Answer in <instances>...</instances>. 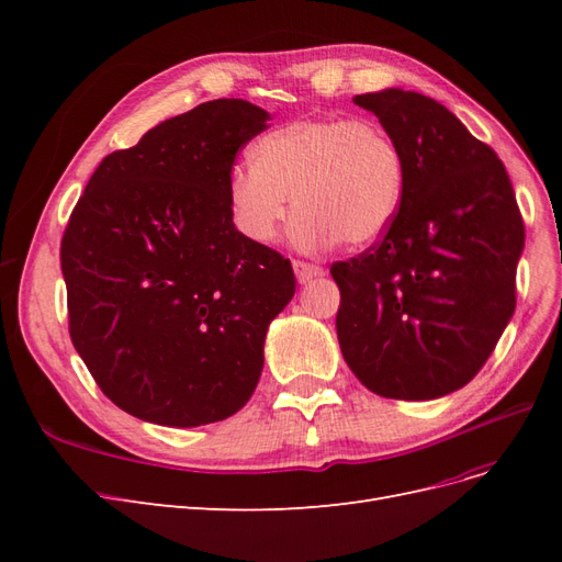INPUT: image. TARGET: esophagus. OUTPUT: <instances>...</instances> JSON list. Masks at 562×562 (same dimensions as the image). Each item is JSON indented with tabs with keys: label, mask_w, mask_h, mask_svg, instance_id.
<instances>
[{
	"label": "esophagus",
	"mask_w": 562,
	"mask_h": 562,
	"mask_svg": "<svg viewBox=\"0 0 562 562\" xmlns=\"http://www.w3.org/2000/svg\"><path fill=\"white\" fill-rule=\"evenodd\" d=\"M293 269H295V277L300 283H307L310 279L323 274V267H318L314 262H304V260H293Z\"/></svg>",
	"instance_id": "obj_1"
}]
</instances>
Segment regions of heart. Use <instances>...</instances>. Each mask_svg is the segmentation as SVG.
I'll use <instances>...</instances> for the list:
<instances>
[{"instance_id":"b5f03b06","label":"heart","mask_w":562,"mask_h":562,"mask_svg":"<svg viewBox=\"0 0 562 562\" xmlns=\"http://www.w3.org/2000/svg\"><path fill=\"white\" fill-rule=\"evenodd\" d=\"M405 180L401 147L372 119H300L267 133L252 147V164L234 168L227 182L236 229L255 244L274 241L291 211L297 246L314 250L342 239L378 241L394 220Z\"/></svg>"}]
</instances>
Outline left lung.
<instances>
[{
    "label": "left lung",
    "mask_w": 562,
    "mask_h": 562,
    "mask_svg": "<svg viewBox=\"0 0 562 562\" xmlns=\"http://www.w3.org/2000/svg\"><path fill=\"white\" fill-rule=\"evenodd\" d=\"M405 164L398 211L370 248L333 262L337 339L372 394L429 401L469 384L516 310L525 225L495 149L436 100L363 93Z\"/></svg>",
    "instance_id": "obj_1"
}]
</instances>
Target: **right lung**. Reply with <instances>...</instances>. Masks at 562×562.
Here are the masks:
<instances>
[{
	"mask_svg": "<svg viewBox=\"0 0 562 562\" xmlns=\"http://www.w3.org/2000/svg\"><path fill=\"white\" fill-rule=\"evenodd\" d=\"M269 114L220 98L108 155L60 241L70 337L124 413L201 427L252 396L265 335L295 295L291 260L234 227L236 151Z\"/></svg>",
	"mask_w": 562,
	"mask_h": 562,
	"instance_id": "add662e5",
	"label": "right lung"
}]
</instances>
